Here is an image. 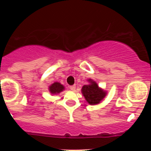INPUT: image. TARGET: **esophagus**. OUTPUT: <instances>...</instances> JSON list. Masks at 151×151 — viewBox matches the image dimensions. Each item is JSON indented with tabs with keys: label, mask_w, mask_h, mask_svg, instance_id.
I'll return each instance as SVG.
<instances>
[{
	"label": "esophagus",
	"mask_w": 151,
	"mask_h": 151,
	"mask_svg": "<svg viewBox=\"0 0 151 151\" xmlns=\"http://www.w3.org/2000/svg\"><path fill=\"white\" fill-rule=\"evenodd\" d=\"M69 88H70V90L71 91H75L76 90V86H75V85H72V86L69 87Z\"/></svg>",
	"instance_id": "34e87169"
}]
</instances>
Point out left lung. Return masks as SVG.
<instances>
[{
    "label": "left lung",
    "instance_id": "obj_1",
    "mask_svg": "<svg viewBox=\"0 0 151 151\" xmlns=\"http://www.w3.org/2000/svg\"><path fill=\"white\" fill-rule=\"evenodd\" d=\"M88 81L89 84L85 85L82 88V94L89 104H98L105 97L106 91L99 88L97 84L91 78Z\"/></svg>",
    "mask_w": 151,
    "mask_h": 151
}]
</instances>
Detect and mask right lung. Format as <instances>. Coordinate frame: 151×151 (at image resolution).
I'll use <instances>...</instances> for the list:
<instances>
[{
	"instance_id": "right-lung-1",
	"label": "right lung",
	"mask_w": 151,
	"mask_h": 151,
	"mask_svg": "<svg viewBox=\"0 0 151 151\" xmlns=\"http://www.w3.org/2000/svg\"><path fill=\"white\" fill-rule=\"evenodd\" d=\"M64 90V86L61 85L59 82H54V84H52L49 87V91H50V94H57L60 93L61 91Z\"/></svg>"
}]
</instances>
